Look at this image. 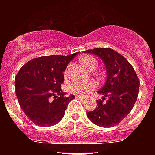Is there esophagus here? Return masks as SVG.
<instances>
[{
  "mask_svg": "<svg viewBox=\"0 0 155 155\" xmlns=\"http://www.w3.org/2000/svg\"><path fill=\"white\" fill-rule=\"evenodd\" d=\"M76 98L79 100H81V101H84L85 98L84 97H80V96H76Z\"/></svg>",
  "mask_w": 155,
  "mask_h": 155,
  "instance_id": "1",
  "label": "esophagus"
}]
</instances>
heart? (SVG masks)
<instances>
[{"label":"heart","mask_w":155,"mask_h":155,"mask_svg":"<svg viewBox=\"0 0 155 155\" xmlns=\"http://www.w3.org/2000/svg\"><path fill=\"white\" fill-rule=\"evenodd\" d=\"M80 63L83 67H84L87 71H94L97 67V60L94 57L91 55H84L79 58ZM70 70V66H68L66 68L64 71V77L67 78L68 76V73ZM97 87V84L94 81H89L86 83H75L71 85V92L76 94L78 96H86L92 90H94Z\"/></svg>","instance_id":"heart-1"}]
</instances>
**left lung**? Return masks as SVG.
<instances>
[{"label":"left lung","mask_w":155,"mask_h":155,"mask_svg":"<svg viewBox=\"0 0 155 155\" xmlns=\"http://www.w3.org/2000/svg\"><path fill=\"white\" fill-rule=\"evenodd\" d=\"M84 52L101 58L107 75L105 84L97 92L103 96L102 100H97L95 110L87 112V117L98 126L113 127L132 110L138 96L139 80L127 59L113 49L95 48Z\"/></svg>","instance_id":"left-lung-1"}]
</instances>
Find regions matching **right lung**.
I'll list each match as a JSON object with an SVG mask.
<instances>
[{"instance_id":"right-lung-1","label":"right lung","mask_w":155,"mask_h":155,"mask_svg":"<svg viewBox=\"0 0 155 155\" xmlns=\"http://www.w3.org/2000/svg\"><path fill=\"white\" fill-rule=\"evenodd\" d=\"M79 52L63 55L42 56L21 68L15 77L16 96L21 108L32 122L39 126L58 123L69 102L75 98L61 89L63 71Z\"/></svg>"}]
</instances>
